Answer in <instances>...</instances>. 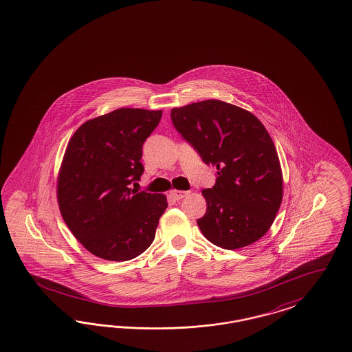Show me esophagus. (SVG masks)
Listing matches in <instances>:
<instances>
[{"label": "esophagus", "instance_id": "obj_1", "mask_svg": "<svg viewBox=\"0 0 352 352\" xmlns=\"http://www.w3.org/2000/svg\"><path fill=\"white\" fill-rule=\"evenodd\" d=\"M170 195L174 197V200H182L184 196L188 195V191H179V190H171Z\"/></svg>", "mask_w": 352, "mask_h": 352}]
</instances>
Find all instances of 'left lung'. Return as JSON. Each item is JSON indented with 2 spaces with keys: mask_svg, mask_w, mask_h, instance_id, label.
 Listing matches in <instances>:
<instances>
[{
  "mask_svg": "<svg viewBox=\"0 0 352 352\" xmlns=\"http://www.w3.org/2000/svg\"><path fill=\"white\" fill-rule=\"evenodd\" d=\"M171 121L206 165L217 168L212 188L203 190L206 214L197 225L225 250L258 241L277 216L282 170L270 135L255 116L219 100L171 109Z\"/></svg>",
  "mask_w": 352,
  "mask_h": 352,
  "instance_id": "1",
  "label": "left lung"
}]
</instances>
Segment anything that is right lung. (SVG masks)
I'll return each mask as SVG.
<instances>
[{
  "instance_id": "right-lung-1",
  "label": "right lung",
  "mask_w": 352,
  "mask_h": 352,
  "mask_svg": "<svg viewBox=\"0 0 352 352\" xmlns=\"http://www.w3.org/2000/svg\"><path fill=\"white\" fill-rule=\"evenodd\" d=\"M161 110L121 108L83 123L70 139L57 183L62 219L91 254L127 261L152 244L166 196L138 192L143 144Z\"/></svg>"
}]
</instances>
